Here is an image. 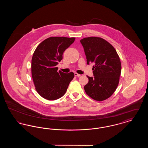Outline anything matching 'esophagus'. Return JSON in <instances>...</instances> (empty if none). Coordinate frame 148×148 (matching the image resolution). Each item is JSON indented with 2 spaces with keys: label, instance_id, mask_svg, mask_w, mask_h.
<instances>
[{
  "label": "esophagus",
  "instance_id": "esophagus-1",
  "mask_svg": "<svg viewBox=\"0 0 148 148\" xmlns=\"http://www.w3.org/2000/svg\"><path fill=\"white\" fill-rule=\"evenodd\" d=\"M74 75H75V77H79V76H80L81 75L77 74V73H74Z\"/></svg>",
  "mask_w": 148,
  "mask_h": 148
}]
</instances>
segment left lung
Wrapping results in <instances>:
<instances>
[{"label": "left lung", "instance_id": "obj_1", "mask_svg": "<svg viewBox=\"0 0 148 148\" xmlns=\"http://www.w3.org/2000/svg\"><path fill=\"white\" fill-rule=\"evenodd\" d=\"M86 56V63H93L94 77H89L85 92L97 101L109 98L115 91L121 74V65L116 50L105 39L95 36L80 40Z\"/></svg>", "mask_w": 148, "mask_h": 148}]
</instances>
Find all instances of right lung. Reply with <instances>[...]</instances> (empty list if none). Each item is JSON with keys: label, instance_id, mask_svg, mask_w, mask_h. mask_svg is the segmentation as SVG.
<instances>
[{"label": "right lung", "instance_id": "add662e5", "mask_svg": "<svg viewBox=\"0 0 148 148\" xmlns=\"http://www.w3.org/2000/svg\"><path fill=\"white\" fill-rule=\"evenodd\" d=\"M75 38L53 36L45 39L35 50L32 59V75L38 94L45 99L61 98L74 77L73 72L58 71L56 65L63 59L64 51Z\"/></svg>", "mask_w": 148, "mask_h": 148}]
</instances>
